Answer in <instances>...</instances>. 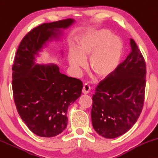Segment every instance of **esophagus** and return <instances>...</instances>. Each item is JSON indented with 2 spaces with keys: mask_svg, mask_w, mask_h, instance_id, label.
<instances>
[{
  "mask_svg": "<svg viewBox=\"0 0 158 158\" xmlns=\"http://www.w3.org/2000/svg\"><path fill=\"white\" fill-rule=\"evenodd\" d=\"M90 87L87 84H85L84 86L82 87V93L84 94H87L90 93Z\"/></svg>",
  "mask_w": 158,
  "mask_h": 158,
  "instance_id": "obj_1",
  "label": "esophagus"
}]
</instances>
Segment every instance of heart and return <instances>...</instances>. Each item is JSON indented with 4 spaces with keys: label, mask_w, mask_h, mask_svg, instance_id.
Returning <instances> with one entry per match:
<instances>
[{
    "label": "heart",
    "mask_w": 158,
    "mask_h": 158,
    "mask_svg": "<svg viewBox=\"0 0 158 158\" xmlns=\"http://www.w3.org/2000/svg\"><path fill=\"white\" fill-rule=\"evenodd\" d=\"M123 51L122 42L107 29L88 33L79 43L77 51L71 49L68 62L72 69L79 73L90 58V68L98 78L104 79L116 70Z\"/></svg>",
    "instance_id": "b5f03b06"
}]
</instances>
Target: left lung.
Returning a JSON list of instances; mask_svg holds the SVG:
<instances>
[{"mask_svg":"<svg viewBox=\"0 0 158 158\" xmlns=\"http://www.w3.org/2000/svg\"><path fill=\"white\" fill-rule=\"evenodd\" d=\"M130 45V54L98 85L93 96V127L106 138H115L127 132L138 120L143 107L146 62L132 39Z\"/></svg>","mask_w":158,"mask_h":158,"instance_id":"left-lung-1","label":"left lung"}]
</instances>
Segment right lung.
I'll use <instances>...</instances> for the list:
<instances>
[{"instance_id":"obj_1","label":"right lung","mask_w":158,"mask_h":158,"mask_svg":"<svg viewBox=\"0 0 158 158\" xmlns=\"http://www.w3.org/2000/svg\"><path fill=\"white\" fill-rule=\"evenodd\" d=\"M72 19L43 23L25 35L12 65L13 97L19 115L38 136L54 137L68 124L69 105L81 96L82 82L60 73L56 64H35L45 42L73 23Z\"/></svg>"}]
</instances>
